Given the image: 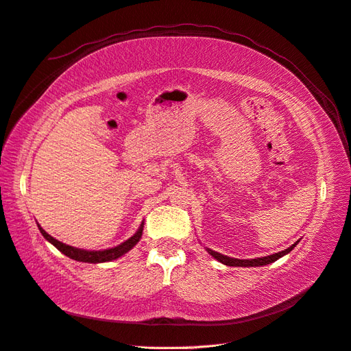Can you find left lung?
Returning a JSON list of instances; mask_svg holds the SVG:
<instances>
[{
    "instance_id": "1",
    "label": "left lung",
    "mask_w": 351,
    "mask_h": 351,
    "mask_svg": "<svg viewBox=\"0 0 351 351\" xmlns=\"http://www.w3.org/2000/svg\"><path fill=\"white\" fill-rule=\"evenodd\" d=\"M296 245H298V241H295V243L291 247L282 250V252L268 255V256H263V258H255V259H237V258H230V256H226V255H222V254L215 252V250H212V249H206V250H208V252L215 259H218V261L222 263L223 265H228V267H261V265L271 264V263L277 261L278 258H282L286 254H289Z\"/></svg>"
}]
</instances>
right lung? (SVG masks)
Returning a JSON list of instances; mask_svg holds the SVG:
<instances>
[{
	"mask_svg": "<svg viewBox=\"0 0 351 351\" xmlns=\"http://www.w3.org/2000/svg\"><path fill=\"white\" fill-rule=\"evenodd\" d=\"M41 234L44 236L47 241L55 246L58 250H60L62 254L66 255L71 259H75V261L80 263H90V264H97V263H108V261H112V259H117L123 256L124 254H128L130 249H133V246L138 243L142 237V230H143V222L141 223L139 230L134 232V234L129 239L125 240L124 243L115 246V247H110V249H105V250H84V249H78V247H73L69 245L62 243V241L53 239L50 234H47L46 231H44L40 226H38Z\"/></svg>",
	"mask_w": 351,
	"mask_h": 351,
	"instance_id": "add662e5",
	"label": "right lung"
}]
</instances>
